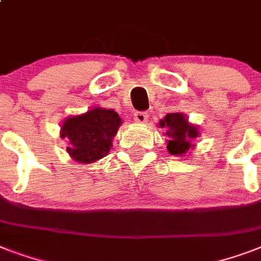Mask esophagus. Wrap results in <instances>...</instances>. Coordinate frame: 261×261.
<instances>
[{"label":"esophagus","mask_w":261,"mask_h":261,"mask_svg":"<svg viewBox=\"0 0 261 261\" xmlns=\"http://www.w3.org/2000/svg\"><path fill=\"white\" fill-rule=\"evenodd\" d=\"M134 119L138 123H145L147 120V112H145V111H137L134 114Z\"/></svg>","instance_id":"obj_1"}]
</instances>
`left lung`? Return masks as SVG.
Segmentation results:
<instances>
[{
    "label": "left lung",
    "instance_id": "1",
    "mask_svg": "<svg viewBox=\"0 0 261 261\" xmlns=\"http://www.w3.org/2000/svg\"><path fill=\"white\" fill-rule=\"evenodd\" d=\"M161 127H169L167 135L171 137L168 141V151L171 154L181 155L191 147V141L198 137L196 127L188 123L182 114H168L160 122Z\"/></svg>",
    "mask_w": 261,
    "mask_h": 261
}]
</instances>
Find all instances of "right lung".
<instances>
[{"label": "right lung", "instance_id": "add662e5", "mask_svg": "<svg viewBox=\"0 0 261 261\" xmlns=\"http://www.w3.org/2000/svg\"><path fill=\"white\" fill-rule=\"evenodd\" d=\"M120 123L119 115L106 108H93L87 114L66 119L61 130L62 138L70 139L67 151L71 159L89 164L108 154Z\"/></svg>", "mask_w": 261, "mask_h": 261}]
</instances>
